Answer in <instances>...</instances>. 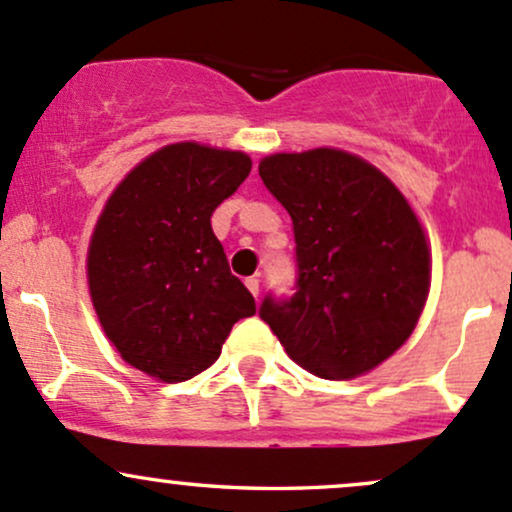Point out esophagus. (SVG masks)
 I'll list each match as a JSON object with an SVG mask.
<instances>
[{
    "label": "esophagus",
    "instance_id": "1",
    "mask_svg": "<svg viewBox=\"0 0 512 512\" xmlns=\"http://www.w3.org/2000/svg\"><path fill=\"white\" fill-rule=\"evenodd\" d=\"M245 287H247V292L252 294V297H257V294H260V279H257V277H247L245 279Z\"/></svg>",
    "mask_w": 512,
    "mask_h": 512
}]
</instances>
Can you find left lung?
<instances>
[{
	"mask_svg": "<svg viewBox=\"0 0 512 512\" xmlns=\"http://www.w3.org/2000/svg\"><path fill=\"white\" fill-rule=\"evenodd\" d=\"M292 215L297 294L267 297L260 316L289 358L324 380L378 368L417 328L432 284V250L405 193L370 161L333 147L260 161Z\"/></svg>",
	"mask_w": 512,
	"mask_h": 512,
	"instance_id": "1",
	"label": "left lung"
}]
</instances>
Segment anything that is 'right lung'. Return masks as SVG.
I'll return each instance as SVG.
<instances>
[{"label": "right lung", "mask_w": 512, "mask_h": 512, "mask_svg": "<svg viewBox=\"0 0 512 512\" xmlns=\"http://www.w3.org/2000/svg\"><path fill=\"white\" fill-rule=\"evenodd\" d=\"M252 169L245 152L174 142L115 186L90 235L85 274L125 363L161 383L211 368L255 299L228 270L211 215Z\"/></svg>", "instance_id": "obj_1"}]
</instances>
